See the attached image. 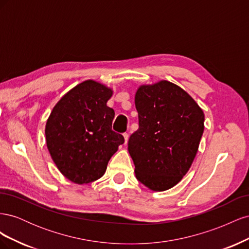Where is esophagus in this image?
<instances>
[{
	"instance_id": "34e87169",
	"label": "esophagus",
	"mask_w": 249,
	"mask_h": 249,
	"mask_svg": "<svg viewBox=\"0 0 249 249\" xmlns=\"http://www.w3.org/2000/svg\"><path fill=\"white\" fill-rule=\"evenodd\" d=\"M124 144H126V143H127V140H129V134H127V133H124Z\"/></svg>"
}]
</instances>
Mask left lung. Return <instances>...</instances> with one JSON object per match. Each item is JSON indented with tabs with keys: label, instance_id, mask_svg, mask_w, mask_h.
<instances>
[{
	"label": "left lung",
	"instance_id": "1",
	"mask_svg": "<svg viewBox=\"0 0 249 249\" xmlns=\"http://www.w3.org/2000/svg\"><path fill=\"white\" fill-rule=\"evenodd\" d=\"M135 106L139 129L127 143L135 175L150 190H168L191 167L205 115L184 89L165 80L141 85L135 94Z\"/></svg>",
	"mask_w": 249,
	"mask_h": 249
}]
</instances>
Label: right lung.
I'll use <instances>...</instances> for the list:
<instances>
[{
	"mask_svg": "<svg viewBox=\"0 0 249 249\" xmlns=\"http://www.w3.org/2000/svg\"><path fill=\"white\" fill-rule=\"evenodd\" d=\"M113 91L87 80L60 100L47 120L46 140L53 161L76 184H88L104 176L111 157L124 142L112 131L114 110L107 106Z\"/></svg>",
	"mask_w": 249,
	"mask_h": 249,
	"instance_id": "right-lung-1",
	"label": "right lung"
}]
</instances>
